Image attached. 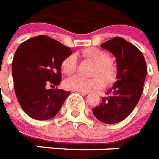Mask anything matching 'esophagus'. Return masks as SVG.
I'll return each mask as SVG.
<instances>
[{
    "mask_svg": "<svg viewBox=\"0 0 159 159\" xmlns=\"http://www.w3.org/2000/svg\"><path fill=\"white\" fill-rule=\"evenodd\" d=\"M78 92L80 93H81L82 95H87L88 93H89L88 92H81V91H78Z\"/></svg>",
    "mask_w": 159,
    "mask_h": 159,
    "instance_id": "34e87169",
    "label": "esophagus"
}]
</instances>
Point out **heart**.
Returning <instances> with one entry per match:
<instances>
[{"instance_id":"heart-1","label":"heart","mask_w":159,"mask_h":159,"mask_svg":"<svg viewBox=\"0 0 159 159\" xmlns=\"http://www.w3.org/2000/svg\"><path fill=\"white\" fill-rule=\"evenodd\" d=\"M80 55L84 59L94 62L95 66L93 75L96 76L90 79L80 75L72 76L64 82V86L66 89L88 92L89 90L101 89L105 85V82L111 84L116 80L117 67L110 60V55L107 52L97 48H88L81 51ZM76 68L77 61L74 55L66 57L61 63V71L67 75L75 73Z\"/></svg>"}]
</instances>
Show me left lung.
Listing matches in <instances>:
<instances>
[{
	"label": "left lung",
	"mask_w": 159,
	"mask_h": 159,
	"mask_svg": "<svg viewBox=\"0 0 159 159\" xmlns=\"http://www.w3.org/2000/svg\"><path fill=\"white\" fill-rule=\"evenodd\" d=\"M101 48L116 57L117 80L93 112L102 122L115 124L127 117L138 103L147 75L146 62L141 52L120 37L102 43Z\"/></svg>",
	"instance_id": "1"
}]
</instances>
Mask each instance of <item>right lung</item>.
Wrapping results in <instances>:
<instances>
[{"mask_svg": "<svg viewBox=\"0 0 159 159\" xmlns=\"http://www.w3.org/2000/svg\"><path fill=\"white\" fill-rule=\"evenodd\" d=\"M72 53L70 48L46 35L20 44L12 61V75L17 99L25 113L35 120L55 116L70 92L48 87L61 81V63Z\"/></svg>", "mask_w": 159, "mask_h": 159, "instance_id": "add662e5", "label": "right lung"}]
</instances>
